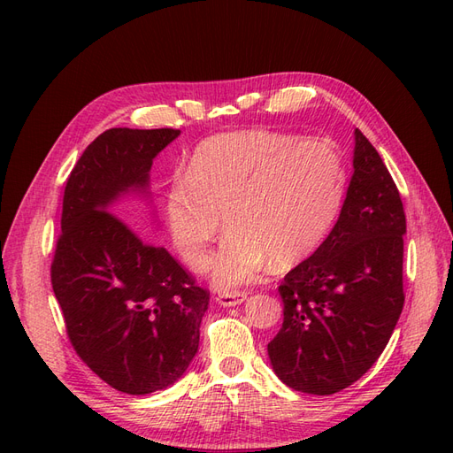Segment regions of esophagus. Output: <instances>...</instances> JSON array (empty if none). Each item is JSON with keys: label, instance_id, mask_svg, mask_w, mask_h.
<instances>
[{"label": "esophagus", "instance_id": "1", "mask_svg": "<svg viewBox=\"0 0 453 453\" xmlns=\"http://www.w3.org/2000/svg\"><path fill=\"white\" fill-rule=\"evenodd\" d=\"M245 298H248V293L245 291H226L217 296V303L221 306H236L242 304Z\"/></svg>", "mask_w": 453, "mask_h": 453}]
</instances>
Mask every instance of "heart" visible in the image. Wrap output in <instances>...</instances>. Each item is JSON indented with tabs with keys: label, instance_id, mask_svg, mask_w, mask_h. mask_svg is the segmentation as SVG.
<instances>
[{
	"label": "heart",
	"instance_id": "obj_1",
	"mask_svg": "<svg viewBox=\"0 0 453 453\" xmlns=\"http://www.w3.org/2000/svg\"><path fill=\"white\" fill-rule=\"evenodd\" d=\"M346 180L331 140L276 130L213 135L166 193L172 242L190 268L203 270L225 215L230 230L211 276L221 289H234L255 281L270 260L289 266L318 250L336 221Z\"/></svg>",
	"mask_w": 453,
	"mask_h": 453
}]
</instances>
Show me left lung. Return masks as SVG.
Listing matches in <instances>:
<instances>
[{
  "label": "left lung",
  "mask_w": 453,
  "mask_h": 453,
  "mask_svg": "<svg viewBox=\"0 0 453 453\" xmlns=\"http://www.w3.org/2000/svg\"><path fill=\"white\" fill-rule=\"evenodd\" d=\"M353 177L331 234L278 287L283 325L273 370L310 395L349 388L386 349L404 306L406 217L389 170L355 130Z\"/></svg>",
  "instance_id": "1"
}]
</instances>
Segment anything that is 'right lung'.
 <instances>
[{"label":"right lung","mask_w":453,"mask_h":453,"mask_svg":"<svg viewBox=\"0 0 453 453\" xmlns=\"http://www.w3.org/2000/svg\"><path fill=\"white\" fill-rule=\"evenodd\" d=\"M175 128H109L67 177L50 283L75 353L113 389L147 395L172 386L198 351L210 291L119 210L145 188L153 158Z\"/></svg>","instance_id":"1"}]
</instances>
